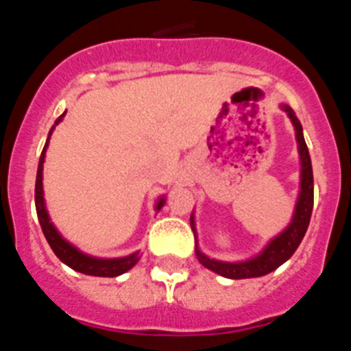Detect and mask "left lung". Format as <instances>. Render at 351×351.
Here are the masks:
<instances>
[{"mask_svg": "<svg viewBox=\"0 0 351 351\" xmlns=\"http://www.w3.org/2000/svg\"><path fill=\"white\" fill-rule=\"evenodd\" d=\"M283 110L288 114V117L291 119L293 126H295V137L299 142V153H300V193L299 200H297L295 206V214H293V219L288 225L287 230L283 234H280L276 239H272L269 246L260 253L256 258L247 260V262H239V263H230V262H218V260L207 258L204 253H200L198 250H195L197 253L198 262L202 263L204 267L210 269L216 274L225 276V278H230V280H246V278H258V276H265L269 272H272L274 269H278L281 263L287 262L295 250L299 247L300 241L306 235V230L309 226V219H311L313 213V167H311V158H309L308 145L304 141L302 135V125L300 121L297 119L293 110H291L288 105H283ZM191 228L195 232L193 226V218H191Z\"/></svg>", "mask_w": 351, "mask_h": 351, "instance_id": "obj_1", "label": "left lung"}]
</instances>
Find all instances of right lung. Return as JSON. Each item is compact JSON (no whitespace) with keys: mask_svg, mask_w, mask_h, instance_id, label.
Segmentation results:
<instances>
[{"mask_svg":"<svg viewBox=\"0 0 351 351\" xmlns=\"http://www.w3.org/2000/svg\"><path fill=\"white\" fill-rule=\"evenodd\" d=\"M63 116H60V119H56L54 126H52L51 132H49V138H51L52 130L56 128V125L60 123ZM49 138L47 142H45V145H43L42 156H40L38 170H36V184H35L36 214H38L40 226H42V232L43 235H45V239H47L49 246L52 247V251H54L56 256H58L61 262L66 263L68 267H71L73 271L82 272V274L101 276V278H116V276L119 274H125L126 271H130V269H132L138 260H141L138 251L137 253H133V255L125 256V258H114V260L93 258V256L84 255V253H80L79 250H75L71 244H68L66 241L58 234V230L54 228L51 219H49V214L47 210H45V204H43V190H42V170H43V160H45V149H47ZM163 202H165V200L161 198L160 202H158L156 209H161Z\"/></svg>","mask_w":351,"mask_h":351,"instance_id":"right-lung-1","label":"right lung"}]
</instances>
